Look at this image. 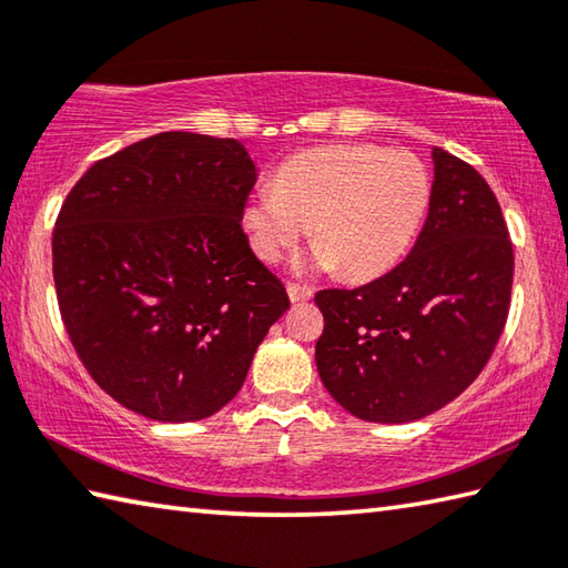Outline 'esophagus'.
Instances as JSON below:
<instances>
[{"mask_svg":"<svg viewBox=\"0 0 568 568\" xmlns=\"http://www.w3.org/2000/svg\"><path fill=\"white\" fill-rule=\"evenodd\" d=\"M287 295H291L293 303H305L313 297V287L303 283H287Z\"/></svg>","mask_w":568,"mask_h":568,"instance_id":"esophagus-1","label":"esophagus"}]
</instances>
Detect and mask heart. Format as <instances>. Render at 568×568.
Here are the masks:
<instances>
[{"label":"heart","instance_id":"b5f03b06","mask_svg":"<svg viewBox=\"0 0 568 568\" xmlns=\"http://www.w3.org/2000/svg\"><path fill=\"white\" fill-rule=\"evenodd\" d=\"M429 173L415 153L373 143H333L295 153L275 185L255 189L243 205L253 251L277 261L311 223L315 263L347 277L389 271L429 209Z\"/></svg>","mask_w":568,"mask_h":568}]
</instances>
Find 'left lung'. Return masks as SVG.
Returning <instances> with one entry per match:
<instances>
[{
    "mask_svg": "<svg viewBox=\"0 0 568 568\" xmlns=\"http://www.w3.org/2000/svg\"><path fill=\"white\" fill-rule=\"evenodd\" d=\"M429 213L405 261L359 287L315 295L323 385L349 415L427 417L489 363L507 325L514 248L499 201L467 161L432 151Z\"/></svg>",
    "mask_w": 568,
    "mask_h": 568,
    "instance_id": "obj_1",
    "label": "left lung"
}]
</instances>
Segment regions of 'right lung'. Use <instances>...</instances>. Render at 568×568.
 Here are the masks:
<instances>
[{
    "instance_id": "1",
    "label": "right lung",
    "mask_w": 568,
    "mask_h": 568,
    "mask_svg": "<svg viewBox=\"0 0 568 568\" xmlns=\"http://www.w3.org/2000/svg\"><path fill=\"white\" fill-rule=\"evenodd\" d=\"M253 185L239 141L166 131L97 161L61 203V320L91 379L136 415L195 422L229 405L291 307L241 225Z\"/></svg>"
}]
</instances>
